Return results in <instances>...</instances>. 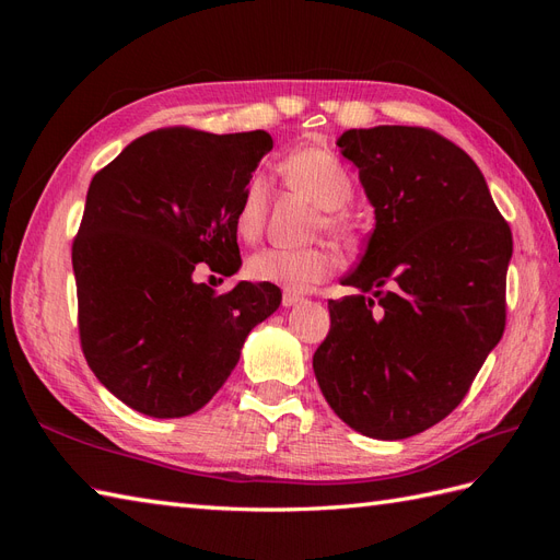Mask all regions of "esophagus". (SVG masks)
<instances>
[{"label":"esophagus","mask_w":560,"mask_h":560,"mask_svg":"<svg viewBox=\"0 0 560 560\" xmlns=\"http://www.w3.org/2000/svg\"><path fill=\"white\" fill-rule=\"evenodd\" d=\"M301 301H303V296L296 294V292H284V294H282V306H284V308L296 306V303H301Z\"/></svg>","instance_id":"1"}]
</instances>
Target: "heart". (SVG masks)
I'll return each mask as SVG.
<instances>
[{
  "label": "heart",
  "instance_id": "obj_1",
  "mask_svg": "<svg viewBox=\"0 0 560 560\" xmlns=\"http://www.w3.org/2000/svg\"><path fill=\"white\" fill-rule=\"evenodd\" d=\"M287 184L311 198L322 210L319 226L334 235H348L350 224L341 212L352 200V177L348 167L329 149L303 147L287 156L282 163ZM268 186L261 175H254L241 194V206L235 212V231L243 241H254L261 233L266 214ZM336 268V257L327 247H266L252 254L247 273L252 280L282 287L287 292H306L327 280Z\"/></svg>",
  "mask_w": 560,
  "mask_h": 560
}]
</instances>
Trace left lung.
<instances>
[{"label":"left lung","instance_id":"8db88e82","mask_svg":"<svg viewBox=\"0 0 560 560\" xmlns=\"http://www.w3.org/2000/svg\"><path fill=\"white\" fill-rule=\"evenodd\" d=\"M360 171L376 229L329 301L313 354L334 413L374 439H406L463 401L506 319L512 231L465 151L430 128H352L336 140Z\"/></svg>","mask_w":560,"mask_h":560}]
</instances>
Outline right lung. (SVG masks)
I'll return each mask as SVG.
<instances>
[{"label": "right lung", "mask_w": 560, "mask_h": 560, "mask_svg": "<svg viewBox=\"0 0 560 560\" xmlns=\"http://www.w3.org/2000/svg\"><path fill=\"white\" fill-rule=\"evenodd\" d=\"M273 149L266 130L147 132L95 173L72 266L81 350L130 409L182 418L206 406L241 360L247 334L276 313V284L217 294L198 270L241 268L235 212Z\"/></svg>", "instance_id": "obj_1"}]
</instances>
